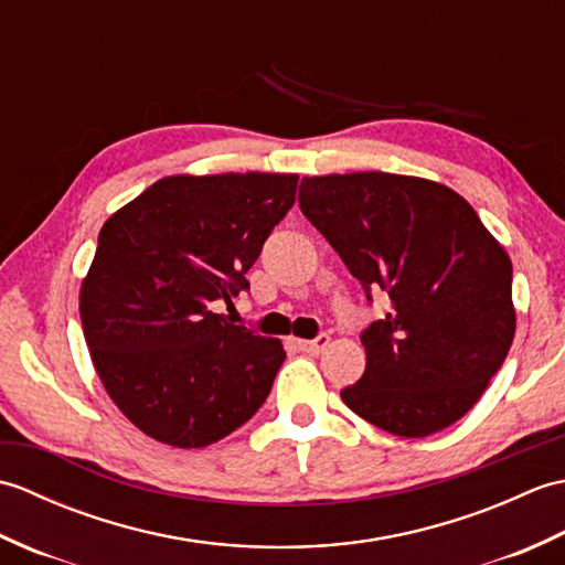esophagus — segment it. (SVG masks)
Instances as JSON below:
<instances>
[{
  "label": "esophagus",
  "instance_id": "esophagus-1",
  "mask_svg": "<svg viewBox=\"0 0 565 565\" xmlns=\"http://www.w3.org/2000/svg\"><path fill=\"white\" fill-rule=\"evenodd\" d=\"M296 344H298V350H303L308 354H318L330 344V338H328V334H318L316 340H298Z\"/></svg>",
  "mask_w": 565,
  "mask_h": 565
}]
</instances>
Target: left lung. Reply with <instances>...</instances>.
<instances>
[{
  "label": "left lung",
  "instance_id": "obj_1",
  "mask_svg": "<svg viewBox=\"0 0 565 565\" xmlns=\"http://www.w3.org/2000/svg\"><path fill=\"white\" fill-rule=\"evenodd\" d=\"M298 203L369 301L379 289L391 301L362 332L366 369L344 405L411 439L461 419L514 338L512 262L471 203L388 172L306 177Z\"/></svg>",
  "mask_w": 565,
  "mask_h": 565
}]
</instances>
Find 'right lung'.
<instances>
[{
    "label": "right lung",
    "instance_id": "right-lung-1",
    "mask_svg": "<svg viewBox=\"0 0 565 565\" xmlns=\"http://www.w3.org/2000/svg\"><path fill=\"white\" fill-rule=\"evenodd\" d=\"M296 174L164 177L104 223L79 316L106 393L148 437L201 449L267 401L286 352L233 306L264 239L296 201Z\"/></svg>",
    "mask_w": 565,
    "mask_h": 565
}]
</instances>
